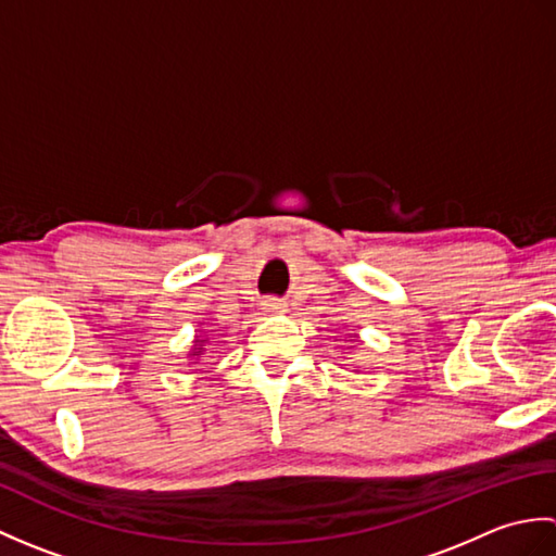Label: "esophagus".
<instances>
[{
	"mask_svg": "<svg viewBox=\"0 0 556 556\" xmlns=\"http://www.w3.org/2000/svg\"><path fill=\"white\" fill-rule=\"evenodd\" d=\"M263 311L265 313H285L287 311V303L281 299H265L263 301Z\"/></svg>",
	"mask_w": 556,
	"mask_h": 556,
	"instance_id": "1",
	"label": "esophagus"
}]
</instances>
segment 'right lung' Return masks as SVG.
<instances>
[{
    "instance_id": "1",
    "label": "right lung",
    "mask_w": 556,
    "mask_h": 556,
    "mask_svg": "<svg viewBox=\"0 0 556 556\" xmlns=\"http://www.w3.org/2000/svg\"><path fill=\"white\" fill-rule=\"evenodd\" d=\"M198 353H200V351H198Z\"/></svg>"
}]
</instances>
